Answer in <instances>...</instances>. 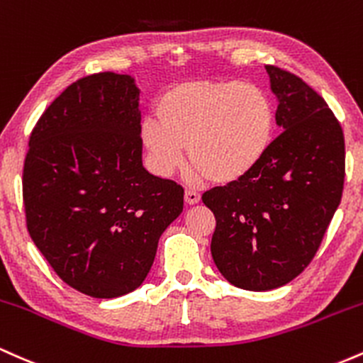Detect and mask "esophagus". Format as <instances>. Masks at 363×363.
Here are the masks:
<instances>
[{
    "mask_svg": "<svg viewBox=\"0 0 363 363\" xmlns=\"http://www.w3.org/2000/svg\"><path fill=\"white\" fill-rule=\"evenodd\" d=\"M185 202L189 203V206L199 203V202H201V194L195 192V190H186V192H185Z\"/></svg>",
    "mask_w": 363,
    "mask_h": 363,
    "instance_id": "obj_1",
    "label": "esophagus"
}]
</instances>
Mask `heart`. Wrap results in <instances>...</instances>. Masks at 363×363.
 Segmentation results:
<instances>
[{"instance_id":"obj_1","label":"heart","mask_w":363,"mask_h":363,"mask_svg":"<svg viewBox=\"0 0 363 363\" xmlns=\"http://www.w3.org/2000/svg\"><path fill=\"white\" fill-rule=\"evenodd\" d=\"M156 117L140 125L152 169L169 177L190 161L216 183H233L262 161L274 133V108L262 89L236 80H194L171 87Z\"/></svg>"}]
</instances>
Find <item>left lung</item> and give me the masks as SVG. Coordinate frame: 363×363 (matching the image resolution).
<instances>
[{
    "label": "left lung",
    "instance_id": "obj_1",
    "mask_svg": "<svg viewBox=\"0 0 363 363\" xmlns=\"http://www.w3.org/2000/svg\"><path fill=\"white\" fill-rule=\"evenodd\" d=\"M283 128L250 173L214 186L211 254L235 286L267 291L311 264L341 202L345 137L329 106L300 77L266 65Z\"/></svg>",
    "mask_w": 363,
    "mask_h": 363
}]
</instances>
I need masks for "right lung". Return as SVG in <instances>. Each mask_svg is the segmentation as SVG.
<instances>
[{"label":"right lung","mask_w":363,"mask_h":363,"mask_svg":"<svg viewBox=\"0 0 363 363\" xmlns=\"http://www.w3.org/2000/svg\"><path fill=\"white\" fill-rule=\"evenodd\" d=\"M135 80L84 77L28 138L23 206L35 247L68 286L94 298L137 290L183 211V186L142 164Z\"/></svg>","instance_id":"right-lung-1"}]
</instances>
